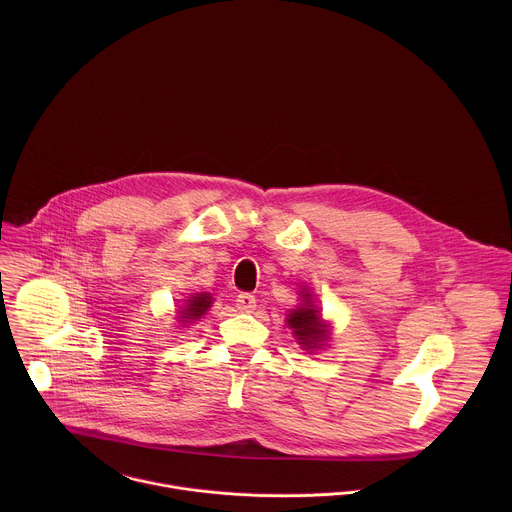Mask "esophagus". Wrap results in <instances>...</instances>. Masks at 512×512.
Wrapping results in <instances>:
<instances>
[{
	"label": "esophagus",
	"mask_w": 512,
	"mask_h": 512,
	"mask_svg": "<svg viewBox=\"0 0 512 512\" xmlns=\"http://www.w3.org/2000/svg\"><path fill=\"white\" fill-rule=\"evenodd\" d=\"M256 297L252 295V293H238L236 295V307L240 309V311H246V313H250L254 307H256Z\"/></svg>",
	"instance_id": "1"
}]
</instances>
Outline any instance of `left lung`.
Masks as SVG:
<instances>
[{
    "label": "left lung",
    "mask_w": 512,
    "mask_h": 512,
    "mask_svg": "<svg viewBox=\"0 0 512 512\" xmlns=\"http://www.w3.org/2000/svg\"><path fill=\"white\" fill-rule=\"evenodd\" d=\"M303 305L293 309L288 315V325L293 329V335L297 337L299 345L307 349H319V343L327 339V327L321 321V315L317 313L311 295L303 293Z\"/></svg>",
    "instance_id": "obj_1"
}]
</instances>
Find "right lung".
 Masks as SVG:
<instances>
[{"mask_svg": "<svg viewBox=\"0 0 512 512\" xmlns=\"http://www.w3.org/2000/svg\"><path fill=\"white\" fill-rule=\"evenodd\" d=\"M213 303V297L209 293H197L195 297L187 299V305L181 311V321H197Z\"/></svg>", "mask_w": 512, "mask_h": 512, "instance_id": "right-lung-1", "label": "right lung"}]
</instances>
